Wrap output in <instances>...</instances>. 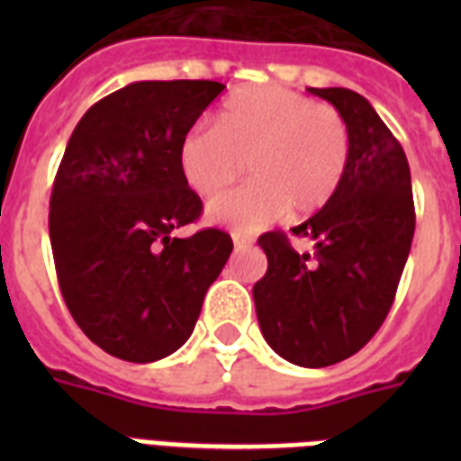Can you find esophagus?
<instances>
[{
	"label": "esophagus",
	"instance_id": "1",
	"mask_svg": "<svg viewBox=\"0 0 461 461\" xmlns=\"http://www.w3.org/2000/svg\"><path fill=\"white\" fill-rule=\"evenodd\" d=\"M231 241H234V249H246V246H251V237H246L241 231H231Z\"/></svg>",
	"mask_w": 461,
	"mask_h": 461
}]
</instances>
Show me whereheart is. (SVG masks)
<instances>
[{
    "mask_svg": "<svg viewBox=\"0 0 461 461\" xmlns=\"http://www.w3.org/2000/svg\"><path fill=\"white\" fill-rule=\"evenodd\" d=\"M349 129L339 112L282 86L239 90L179 143L181 176L203 198L246 169L251 184L208 205V220L253 231L277 217L311 215L337 194L349 165Z\"/></svg>",
    "mask_w": 461,
    "mask_h": 461,
    "instance_id": "1",
    "label": "heart"
}]
</instances>
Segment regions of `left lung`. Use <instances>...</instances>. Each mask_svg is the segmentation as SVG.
Returning a JSON list of instances; mask_svg holds the SVG:
<instances>
[{"label": "left lung", "instance_id": "obj_1", "mask_svg": "<svg viewBox=\"0 0 461 461\" xmlns=\"http://www.w3.org/2000/svg\"><path fill=\"white\" fill-rule=\"evenodd\" d=\"M349 129V165L337 194L294 227L313 241L296 253L282 231L258 246L267 273L253 285L260 332L289 364L322 368L357 354L385 321L414 239L407 155L364 95L308 88Z\"/></svg>", "mask_w": 461, "mask_h": 461}]
</instances>
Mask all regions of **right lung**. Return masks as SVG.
<instances>
[{"instance_id":"1","label":"right lung","mask_w":461,"mask_h":461,"mask_svg":"<svg viewBox=\"0 0 461 461\" xmlns=\"http://www.w3.org/2000/svg\"><path fill=\"white\" fill-rule=\"evenodd\" d=\"M224 90L217 81H136L76 124L50 198L59 289L78 328L131 364L186 342L230 234L201 230V198L181 176L179 143Z\"/></svg>"}]
</instances>
